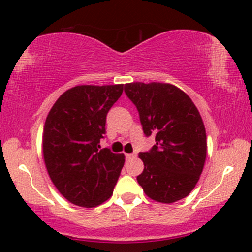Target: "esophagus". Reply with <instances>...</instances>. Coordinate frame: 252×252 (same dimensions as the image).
Instances as JSON below:
<instances>
[{"label": "esophagus", "mask_w": 252, "mask_h": 252, "mask_svg": "<svg viewBox=\"0 0 252 252\" xmlns=\"http://www.w3.org/2000/svg\"><path fill=\"white\" fill-rule=\"evenodd\" d=\"M136 158V154L134 153H130V154H126V160H132V158Z\"/></svg>", "instance_id": "esophagus-1"}]
</instances>
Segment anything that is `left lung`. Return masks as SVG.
<instances>
[{
    "label": "left lung",
    "instance_id": "1",
    "mask_svg": "<svg viewBox=\"0 0 252 252\" xmlns=\"http://www.w3.org/2000/svg\"><path fill=\"white\" fill-rule=\"evenodd\" d=\"M126 97L140 115L144 135H155L149 152L140 153L144 169L137 176L153 200L170 204L195 187L206 160V131L192 99L174 85L130 83Z\"/></svg>",
    "mask_w": 252,
    "mask_h": 252
}]
</instances>
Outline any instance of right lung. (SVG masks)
<instances>
[{
    "label": "right lung",
    "instance_id": "right-lung-1",
    "mask_svg": "<svg viewBox=\"0 0 252 252\" xmlns=\"http://www.w3.org/2000/svg\"><path fill=\"white\" fill-rule=\"evenodd\" d=\"M123 92L118 85L74 86L58 98L45 122L46 168L63 198L83 207L106 201L124 164V155L100 149L106 115Z\"/></svg>",
    "mask_w": 252,
    "mask_h": 252
}]
</instances>
